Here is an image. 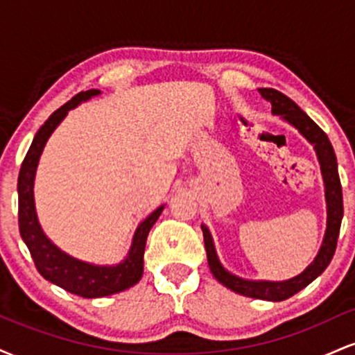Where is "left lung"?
Wrapping results in <instances>:
<instances>
[{
	"mask_svg": "<svg viewBox=\"0 0 355 355\" xmlns=\"http://www.w3.org/2000/svg\"><path fill=\"white\" fill-rule=\"evenodd\" d=\"M259 93L262 95L263 100L272 105V113L274 115H280L287 121H291L315 146L322 175H324L325 200H327V232H325L324 243H322L319 255L315 257V260L305 268L302 274L294 277V279L285 280V282H250V280H243L232 275L230 272H227L225 268L220 266L209 229L205 225H202V232L203 242H205L207 259H209V267L211 274H214V277L220 284H223L227 288L237 292L240 295L279 302V300L288 299V297L302 291L304 287H307L331 263L334 252H336L337 247V239H339L344 205H342V187L339 172H337V158L324 130L305 115L302 110L297 107L288 96H285L284 93L277 92L274 88H259Z\"/></svg>",
	"mask_w": 355,
	"mask_h": 355,
	"instance_id": "left-lung-1",
	"label": "left lung"
}]
</instances>
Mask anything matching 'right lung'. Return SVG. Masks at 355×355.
Segmentation results:
<instances>
[{
  "label": "right lung",
  "instance_id": "right-lung-1",
  "mask_svg": "<svg viewBox=\"0 0 355 355\" xmlns=\"http://www.w3.org/2000/svg\"><path fill=\"white\" fill-rule=\"evenodd\" d=\"M98 93V89L80 92L70 101H67L63 107H60L56 112L51 113L50 118L44 121V125H42V128L36 132L33 144H31L26 157H24L18 175L19 234H21V239L26 243L31 257H33L36 270L44 279L56 284L58 287L64 288V291L71 292L75 295L87 297V299H96V297L116 294V292H121L125 288L135 285L141 279V274H144V254L146 237H148L150 229H152L153 223L157 222L162 210H164V207H158L152 215H148L138 225L128 257L115 267H98L92 266V263L80 262V260L63 254L43 234L38 218H36L33 200V180L40 155L43 152V146L46 144L48 137L51 135L56 125L63 120L68 110L75 108L81 100H88L89 96H95Z\"/></svg>",
  "mask_w": 355,
  "mask_h": 355
}]
</instances>
